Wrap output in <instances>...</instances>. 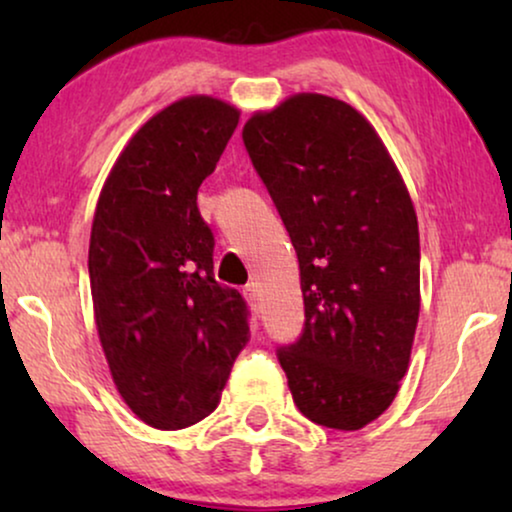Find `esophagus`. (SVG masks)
<instances>
[{"instance_id": "1", "label": "esophagus", "mask_w": 512, "mask_h": 512, "mask_svg": "<svg viewBox=\"0 0 512 512\" xmlns=\"http://www.w3.org/2000/svg\"><path fill=\"white\" fill-rule=\"evenodd\" d=\"M242 296H244V300H247L249 305H256L258 300H261V291H258V284L251 282V284L244 286V289H242Z\"/></svg>"}]
</instances>
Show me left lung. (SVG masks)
Here are the masks:
<instances>
[{"mask_svg":"<svg viewBox=\"0 0 512 512\" xmlns=\"http://www.w3.org/2000/svg\"><path fill=\"white\" fill-rule=\"evenodd\" d=\"M244 146L298 254L305 328L279 349L293 403L359 431L394 403L419 319V230L408 186L368 118L319 93L244 123Z\"/></svg>","mask_w":512,"mask_h":512,"instance_id":"1","label":"left lung"}]
</instances>
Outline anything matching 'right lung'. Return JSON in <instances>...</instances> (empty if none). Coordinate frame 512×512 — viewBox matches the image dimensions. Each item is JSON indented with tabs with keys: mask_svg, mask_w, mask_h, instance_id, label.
<instances>
[{
	"mask_svg": "<svg viewBox=\"0 0 512 512\" xmlns=\"http://www.w3.org/2000/svg\"><path fill=\"white\" fill-rule=\"evenodd\" d=\"M240 109L191 95L151 116L116 158L90 230L97 335L125 405L153 429L198 424L249 340L247 305L214 279L198 188Z\"/></svg>",
	"mask_w": 512,
	"mask_h": 512,
	"instance_id": "right-lung-1",
	"label": "right lung"
}]
</instances>
